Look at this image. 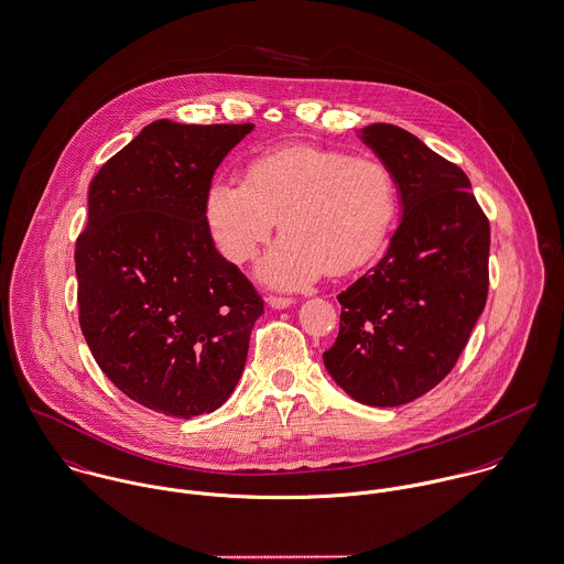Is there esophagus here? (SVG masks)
Segmentation results:
<instances>
[{
  "label": "esophagus",
  "instance_id": "34e87169",
  "mask_svg": "<svg viewBox=\"0 0 564 564\" xmlns=\"http://www.w3.org/2000/svg\"><path fill=\"white\" fill-rule=\"evenodd\" d=\"M265 303L272 307V310H285V307H290V305H294V299H288V296H268L265 299Z\"/></svg>",
  "mask_w": 564,
  "mask_h": 564
}]
</instances>
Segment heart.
Listing matches in <instances>:
<instances>
[{"mask_svg":"<svg viewBox=\"0 0 564 564\" xmlns=\"http://www.w3.org/2000/svg\"><path fill=\"white\" fill-rule=\"evenodd\" d=\"M205 212L218 250L237 265L252 261L281 225L259 276L292 290L372 261L397 220L399 185L379 159L292 143L252 156L243 181L214 178Z\"/></svg>","mask_w":564,"mask_h":564,"instance_id":"1","label":"heart"}]
</instances>
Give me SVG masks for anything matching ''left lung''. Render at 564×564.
Returning a JSON list of instances; mask_svg holds the SVG:
<instances>
[{"label":"left lung","mask_w":564,"mask_h":564,"mask_svg":"<svg viewBox=\"0 0 564 564\" xmlns=\"http://www.w3.org/2000/svg\"><path fill=\"white\" fill-rule=\"evenodd\" d=\"M361 139L394 172L403 218L383 259L339 294L323 359L355 401L397 408L449 375L484 312L490 225L462 167L419 137L372 123Z\"/></svg>","instance_id":"left-lung-1"}]
</instances>
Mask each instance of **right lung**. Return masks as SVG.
<instances>
[{
	"mask_svg": "<svg viewBox=\"0 0 564 564\" xmlns=\"http://www.w3.org/2000/svg\"><path fill=\"white\" fill-rule=\"evenodd\" d=\"M252 123L156 119L89 185L76 239L80 329L139 405L176 419L218 410L237 386L263 301L216 250L205 196Z\"/></svg>",
	"mask_w": 564,
	"mask_h": 564,
	"instance_id": "right-lung-1",
	"label": "right lung"
}]
</instances>
